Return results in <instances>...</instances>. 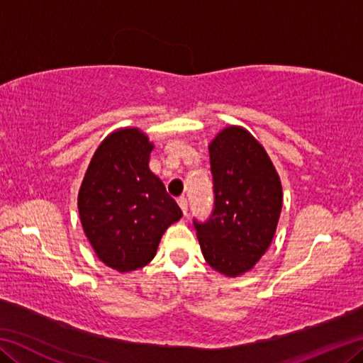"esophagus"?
Returning a JSON list of instances; mask_svg holds the SVG:
<instances>
[{"mask_svg":"<svg viewBox=\"0 0 363 363\" xmlns=\"http://www.w3.org/2000/svg\"><path fill=\"white\" fill-rule=\"evenodd\" d=\"M177 205H179V208L182 210L184 216H187V200L184 199V196H181V199L177 200Z\"/></svg>","mask_w":363,"mask_h":363,"instance_id":"34e87169","label":"esophagus"}]
</instances>
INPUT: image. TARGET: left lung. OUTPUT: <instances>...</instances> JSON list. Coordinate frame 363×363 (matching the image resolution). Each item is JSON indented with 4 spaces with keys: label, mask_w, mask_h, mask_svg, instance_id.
<instances>
[{
    "label": "left lung",
    "mask_w": 363,
    "mask_h": 363,
    "mask_svg": "<svg viewBox=\"0 0 363 363\" xmlns=\"http://www.w3.org/2000/svg\"><path fill=\"white\" fill-rule=\"evenodd\" d=\"M214 210L194 219L205 261L227 277L248 272L266 253L281 211V184L264 147L240 126H227L208 145Z\"/></svg>",
    "instance_id": "left-lung-1"
}]
</instances>
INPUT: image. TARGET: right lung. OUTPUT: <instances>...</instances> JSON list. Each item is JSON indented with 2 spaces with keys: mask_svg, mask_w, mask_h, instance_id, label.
<instances>
[{
  "mask_svg": "<svg viewBox=\"0 0 363 363\" xmlns=\"http://www.w3.org/2000/svg\"><path fill=\"white\" fill-rule=\"evenodd\" d=\"M152 149L138 128L108 134L91 158L78 192L79 220L91 247L118 272L147 266L164 230L182 216L149 168Z\"/></svg>",
  "mask_w": 363,
  "mask_h": 363,
  "instance_id": "1",
  "label": "right lung"
}]
</instances>
